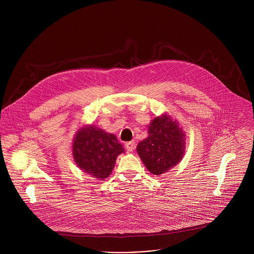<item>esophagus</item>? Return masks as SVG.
Listing matches in <instances>:
<instances>
[{
    "label": "esophagus",
    "mask_w": 254,
    "mask_h": 254,
    "mask_svg": "<svg viewBox=\"0 0 254 254\" xmlns=\"http://www.w3.org/2000/svg\"><path fill=\"white\" fill-rule=\"evenodd\" d=\"M135 148V142L132 140V141H128L126 143V149L127 152H132Z\"/></svg>",
    "instance_id": "obj_1"
}]
</instances>
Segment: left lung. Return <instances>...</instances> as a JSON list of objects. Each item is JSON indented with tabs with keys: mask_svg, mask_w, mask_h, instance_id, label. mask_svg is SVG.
I'll return each mask as SVG.
<instances>
[{
	"mask_svg": "<svg viewBox=\"0 0 254 254\" xmlns=\"http://www.w3.org/2000/svg\"><path fill=\"white\" fill-rule=\"evenodd\" d=\"M148 127L149 135L138 142L136 152L144 167L159 176L182 161L186 135L179 123L168 114L155 118Z\"/></svg>",
	"mask_w": 254,
	"mask_h": 254,
	"instance_id": "1",
	"label": "left lung"
}]
</instances>
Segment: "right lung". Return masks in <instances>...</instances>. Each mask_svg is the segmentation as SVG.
Instances as JSON below:
<instances>
[{
  "mask_svg": "<svg viewBox=\"0 0 254 254\" xmlns=\"http://www.w3.org/2000/svg\"><path fill=\"white\" fill-rule=\"evenodd\" d=\"M123 153L125 149L115 134L93 125L78 128L72 144V155L77 167L99 181L111 176L118 156Z\"/></svg>",
  "mask_w": 254,
  "mask_h": 254,
  "instance_id": "right-lung-1",
  "label": "right lung"
}]
</instances>
